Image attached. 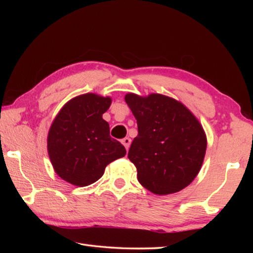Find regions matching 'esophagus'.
Here are the masks:
<instances>
[{
	"label": "esophagus",
	"instance_id": "obj_1",
	"mask_svg": "<svg viewBox=\"0 0 253 253\" xmlns=\"http://www.w3.org/2000/svg\"><path fill=\"white\" fill-rule=\"evenodd\" d=\"M122 143H123L124 146L126 147V149H128V148H129V146H130L131 139L129 138V137H125V138H123V139H122Z\"/></svg>",
	"mask_w": 253,
	"mask_h": 253
}]
</instances>
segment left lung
<instances>
[{"label":"left lung","mask_w":253,"mask_h":253,"mask_svg":"<svg viewBox=\"0 0 253 253\" xmlns=\"http://www.w3.org/2000/svg\"><path fill=\"white\" fill-rule=\"evenodd\" d=\"M125 101L138 126L128 152L138 182L157 195L190 185L202 168L208 145L199 119L181 101L161 93L129 92Z\"/></svg>","instance_id":"obj_1"}]
</instances>
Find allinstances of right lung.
<instances>
[{
    "label": "right lung",
    "mask_w": 253,
    "mask_h": 253,
    "mask_svg": "<svg viewBox=\"0 0 253 253\" xmlns=\"http://www.w3.org/2000/svg\"><path fill=\"white\" fill-rule=\"evenodd\" d=\"M111 97L88 92L72 98L58 113L48 132V154L54 172L75 186H87L104 175L106 166L126 155L102 119Z\"/></svg>",
    "instance_id": "obj_1"
}]
</instances>
